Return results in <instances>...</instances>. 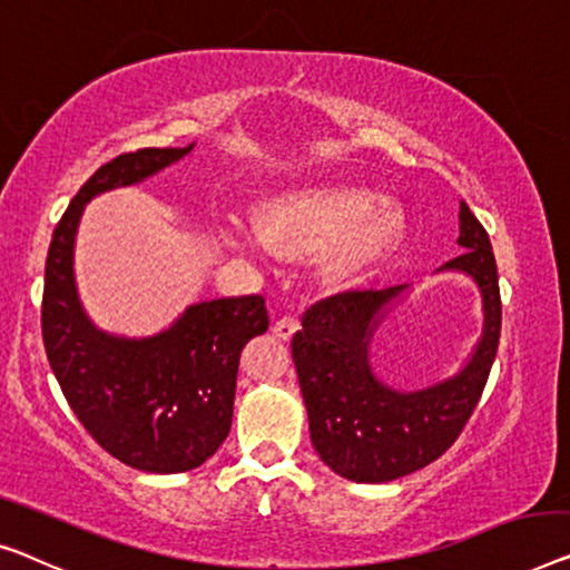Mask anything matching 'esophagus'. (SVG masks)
<instances>
[{"mask_svg":"<svg viewBox=\"0 0 570 570\" xmlns=\"http://www.w3.org/2000/svg\"><path fill=\"white\" fill-rule=\"evenodd\" d=\"M296 330H299V320H296L294 314H286V317H282L274 325V335L278 340H292Z\"/></svg>","mask_w":570,"mask_h":570,"instance_id":"obj_1","label":"esophagus"}]
</instances>
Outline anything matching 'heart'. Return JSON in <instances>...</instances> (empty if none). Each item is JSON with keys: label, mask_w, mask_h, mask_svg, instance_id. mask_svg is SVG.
Here are the masks:
<instances>
[{"label": "heart", "mask_w": 570, "mask_h": 570, "mask_svg": "<svg viewBox=\"0 0 570 570\" xmlns=\"http://www.w3.org/2000/svg\"><path fill=\"white\" fill-rule=\"evenodd\" d=\"M261 233H243L240 245L263 250L268 245L278 256H304L322 250L320 271L325 282L343 286L386 258L406 230L404 209L394 202H379L366 186L325 184L286 191L263 204Z\"/></svg>", "instance_id": "1"}]
</instances>
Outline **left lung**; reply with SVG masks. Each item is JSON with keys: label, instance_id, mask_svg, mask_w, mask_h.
I'll use <instances>...</instances> for the list:
<instances>
[{"label": "left lung", "instance_id": "1", "mask_svg": "<svg viewBox=\"0 0 570 570\" xmlns=\"http://www.w3.org/2000/svg\"><path fill=\"white\" fill-rule=\"evenodd\" d=\"M461 256L440 271L469 274L483 296V335L471 361L420 392L376 379L368 347L379 322L406 286L327 296L304 312L292 340L296 376L322 461L355 483H386L438 461L455 443L487 386L502 333V296L489 233L461 202Z\"/></svg>", "mask_w": 570, "mask_h": 570}]
</instances>
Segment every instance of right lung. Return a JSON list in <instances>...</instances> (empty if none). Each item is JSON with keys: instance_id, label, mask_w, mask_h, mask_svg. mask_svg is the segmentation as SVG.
Wrapping results in <instances>:
<instances>
[{"instance_id": "obj_1", "label": "right lung", "mask_w": 570, "mask_h": 570, "mask_svg": "<svg viewBox=\"0 0 570 570\" xmlns=\"http://www.w3.org/2000/svg\"><path fill=\"white\" fill-rule=\"evenodd\" d=\"M194 146L122 153L97 168L56 225L42 288V345L66 402L109 455L148 473L191 471L217 453L233 424L240 353L268 330L261 294L191 304L164 333L117 337L83 312L73 240L83 204L176 164Z\"/></svg>"}]
</instances>
